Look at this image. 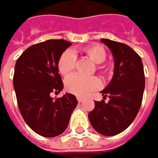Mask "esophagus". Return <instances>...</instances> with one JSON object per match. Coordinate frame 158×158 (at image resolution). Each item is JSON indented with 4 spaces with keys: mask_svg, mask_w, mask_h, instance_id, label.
<instances>
[{
    "mask_svg": "<svg viewBox=\"0 0 158 158\" xmlns=\"http://www.w3.org/2000/svg\"><path fill=\"white\" fill-rule=\"evenodd\" d=\"M77 101H78V102H83V101H84V99L83 98H81V97H77Z\"/></svg>",
    "mask_w": 158,
    "mask_h": 158,
    "instance_id": "34e87169",
    "label": "esophagus"
}]
</instances>
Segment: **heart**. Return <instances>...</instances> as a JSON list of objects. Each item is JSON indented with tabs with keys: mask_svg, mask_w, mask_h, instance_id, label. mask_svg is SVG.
<instances>
[{
	"mask_svg": "<svg viewBox=\"0 0 158 158\" xmlns=\"http://www.w3.org/2000/svg\"><path fill=\"white\" fill-rule=\"evenodd\" d=\"M85 55L97 64L106 59V51L99 45H92L84 48ZM76 64V56L72 50L64 51L58 61V70L62 75H68L73 71ZM98 69H103L98 65ZM64 86L67 92L77 96H85L91 91L100 86V81L96 77H83L78 74H73L65 79Z\"/></svg>",
	"mask_w": 158,
	"mask_h": 158,
	"instance_id": "heart-1",
	"label": "heart"
}]
</instances>
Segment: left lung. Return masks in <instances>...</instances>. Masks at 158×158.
Instances as JSON below:
<instances>
[{"label":"left lung","instance_id":"obj_1","mask_svg":"<svg viewBox=\"0 0 158 158\" xmlns=\"http://www.w3.org/2000/svg\"><path fill=\"white\" fill-rule=\"evenodd\" d=\"M114 58L113 76L101 92L105 103L94 102L88 114L93 128L102 135L115 136L124 131L135 119L142 102L145 74L141 57L126 44L102 39Z\"/></svg>","mask_w":158,"mask_h":158}]
</instances>
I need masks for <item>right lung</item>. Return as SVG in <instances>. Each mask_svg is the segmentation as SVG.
Returning <instances> with one entry per match:
<instances>
[{"instance_id": "1", "label": "right lung", "mask_w": 158, "mask_h": 158, "mask_svg": "<svg viewBox=\"0 0 158 158\" xmlns=\"http://www.w3.org/2000/svg\"><path fill=\"white\" fill-rule=\"evenodd\" d=\"M72 44L64 40H49L29 47L18 58L13 86L18 106L28 127L40 136L53 138L66 130L77 105L76 97L65 94L56 100L52 92L64 88L58 73V61Z\"/></svg>"}]
</instances>
